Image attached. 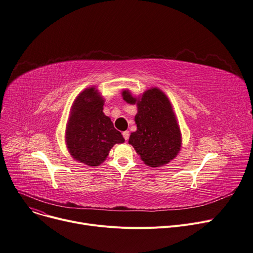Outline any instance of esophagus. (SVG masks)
Returning <instances> with one entry per match:
<instances>
[{
  "label": "esophagus",
  "instance_id": "esophagus-1",
  "mask_svg": "<svg viewBox=\"0 0 253 253\" xmlns=\"http://www.w3.org/2000/svg\"><path fill=\"white\" fill-rule=\"evenodd\" d=\"M122 135H123V137L125 138V140H128V138H129V131H123L122 132Z\"/></svg>",
  "mask_w": 253,
  "mask_h": 253
}]
</instances>
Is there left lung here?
<instances>
[{"label":"left lung","instance_id":"1","mask_svg":"<svg viewBox=\"0 0 253 253\" xmlns=\"http://www.w3.org/2000/svg\"><path fill=\"white\" fill-rule=\"evenodd\" d=\"M123 99L136 105L137 129L129 137L141 161L148 167L160 168L174 160L181 150L182 135L172 104L158 87L146 89L141 95L133 96L130 90L122 91Z\"/></svg>","mask_w":253,"mask_h":253}]
</instances>
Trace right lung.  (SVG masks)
<instances>
[{
  "label": "right lung",
  "mask_w": 253,
  "mask_h": 253,
  "mask_svg": "<svg viewBox=\"0 0 253 253\" xmlns=\"http://www.w3.org/2000/svg\"><path fill=\"white\" fill-rule=\"evenodd\" d=\"M105 98L95 86L81 91L72 104L65 142L70 156L89 167L102 165L116 143H123L120 131L103 112Z\"/></svg>",
  "instance_id": "add662e5"
}]
</instances>
